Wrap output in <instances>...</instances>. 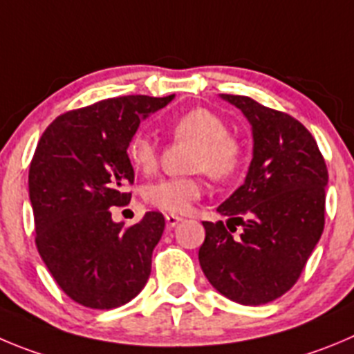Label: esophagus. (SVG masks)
<instances>
[{"mask_svg":"<svg viewBox=\"0 0 354 354\" xmlns=\"http://www.w3.org/2000/svg\"><path fill=\"white\" fill-rule=\"evenodd\" d=\"M181 220H183V218L176 216V214H171V213L166 214V225L169 227V229H174V227L181 222Z\"/></svg>","mask_w":354,"mask_h":354,"instance_id":"34e87169","label":"esophagus"}]
</instances>
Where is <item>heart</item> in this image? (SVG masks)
<instances>
[{"label":"heart","mask_w":354,"mask_h":354,"mask_svg":"<svg viewBox=\"0 0 354 354\" xmlns=\"http://www.w3.org/2000/svg\"><path fill=\"white\" fill-rule=\"evenodd\" d=\"M176 140L196 145L192 167L206 171L214 180L232 176L239 167L241 147L229 136V129L222 118L213 111L196 108L171 125ZM127 157L131 166L141 173H151L157 167V145L138 132L127 145ZM204 194V181L201 178H160L145 188V201L157 209L167 213H187L194 203Z\"/></svg>","instance_id":"1"}]
</instances>
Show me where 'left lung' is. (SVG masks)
Here are the masks:
<instances>
[{
	"instance_id": "left-lung-1",
	"label": "left lung",
	"mask_w": 354,
	"mask_h": 354,
	"mask_svg": "<svg viewBox=\"0 0 354 354\" xmlns=\"http://www.w3.org/2000/svg\"><path fill=\"white\" fill-rule=\"evenodd\" d=\"M252 125L253 158L244 183L218 206L223 222H203L199 263L227 299L260 306L288 292L299 279L325 227L328 171L315 138L299 120L246 95L220 94Z\"/></svg>"
}]
</instances>
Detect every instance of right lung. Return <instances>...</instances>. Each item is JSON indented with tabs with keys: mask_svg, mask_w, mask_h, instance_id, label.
Segmentation results:
<instances>
[{
	"mask_svg": "<svg viewBox=\"0 0 354 354\" xmlns=\"http://www.w3.org/2000/svg\"><path fill=\"white\" fill-rule=\"evenodd\" d=\"M174 95H122L55 118L29 167L36 248L62 292L91 309H115L147 285L164 216L148 211L125 229L113 206L131 201L127 145L141 120Z\"/></svg>",
	"mask_w": 354,
	"mask_h": 354,
	"instance_id": "add662e5",
	"label": "right lung"
}]
</instances>
